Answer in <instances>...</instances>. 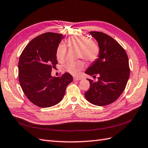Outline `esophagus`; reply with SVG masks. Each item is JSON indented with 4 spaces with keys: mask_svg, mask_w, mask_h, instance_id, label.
Instances as JSON below:
<instances>
[{
    "mask_svg": "<svg viewBox=\"0 0 148 148\" xmlns=\"http://www.w3.org/2000/svg\"><path fill=\"white\" fill-rule=\"evenodd\" d=\"M81 79L79 78V77H74V81H79Z\"/></svg>",
    "mask_w": 148,
    "mask_h": 148,
    "instance_id": "esophagus-1",
    "label": "esophagus"
}]
</instances>
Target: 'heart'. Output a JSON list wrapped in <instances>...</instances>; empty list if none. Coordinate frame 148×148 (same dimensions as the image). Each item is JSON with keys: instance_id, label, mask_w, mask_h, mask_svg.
<instances>
[{"instance_id": "obj_1", "label": "heart", "mask_w": 148, "mask_h": 148, "mask_svg": "<svg viewBox=\"0 0 148 148\" xmlns=\"http://www.w3.org/2000/svg\"><path fill=\"white\" fill-rule=\"evenodd\" d=\"M66 45L69 49L78 50V57L82 58L88 62H93L98 58L99 48L98 45L88 37L85 36H74L69 38L66 41ZM67 48L63 44H59L56 51L57 59L60 62L66 60ZM84 67L82 61L76 62H69L64 66V70L67 73L76 76Z\"/></svg>"}]
</instances>
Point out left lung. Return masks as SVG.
Returning <instances> with one entry per match:
<instances>
[{"label": "left lung", "mask_w": 148, "mask_h": 148, "mask_svg": "<svg viewBox=\"0 0 148 148\" xmlns=\"http://www.w3.org/2000/svg\"><path fill=\"white\" fill-rule=\"evenodd\" d=\"M90 33L98 43L99 58L85 73L94 76L98 74L99 77L95 82L87 79L90 87L84 95L92 104L108 105L116 101L125 90L130 75L128 57L123 47L111 36L98 32Z\"/></svg>", "instance_id": "1"}]
</instances>
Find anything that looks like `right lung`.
I'll return each instance as SVG.
<instances>
[{
    "mask_svg": "<svg viewBox=\"0 0 148 148\" xmlns=\"http://www.w3.org/2000/svg\"><path fill=\"white\" fill-rule=\"evenodd\" d=\"M63 35L48 32L36 36L22 51L18 63L19 81L24 93L33 104L41 108L58 104L66 92L73 76L65 73L60 77L51 75L58 64L57 49Z\"/></svg>",
    "mask_w": 148,
    "mask_h": 148,
    "instance_id": "right-lung-1",
    "label": "right lung"
}]
</instances>
